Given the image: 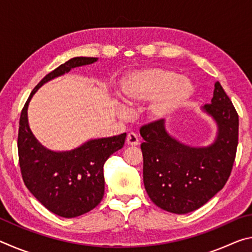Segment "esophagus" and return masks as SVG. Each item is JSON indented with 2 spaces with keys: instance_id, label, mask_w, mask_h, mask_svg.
I'll list each match as a JSON object with an SVG mask.
<instances>
[{
  "instance_id": "1",
  "label": "esophagus",
  "mask_w": 252,
  "mask_h": 252,
  "mask_svg": "<svg viewBox=\"0 0 252 252\" xmlns=\"http://www.w3.org/2000/svg\"><path fill=\"white\" fill-rule=\"evenodd\" d=\"M126 143L129 144V146H138L139 144L138 135H136L134 132H130V133H127Z\"/></svg>"
}]
</instances>
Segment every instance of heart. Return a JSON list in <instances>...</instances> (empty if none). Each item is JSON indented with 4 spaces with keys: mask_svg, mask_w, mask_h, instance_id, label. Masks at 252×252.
Returning <instances> with one entry per match:
<instances>
[{
    "mask_svg": "<svg viewBox=\"0 0 252 252\" xmlns=\"http://www.w3.org/2000/svg\"><path fill=\"white\" fill-rule=\"evenodd\" d=\"M193 91L192 81L187 76L162 67H148L132 72L122 80L120 95L129 106L152 100L149 114L155 120H162L185 105Z\"/></svg>",
    "mask_w": 252,
    "mask_h": 252,
    "instance_id": "b5f03b06",
    "label": "heart"
}]
</instances>
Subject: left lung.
<instances>
[{
  "label": "left lung",
  "mask_w": 252,
  "mask_h": 252,
  "mask_svg": "<svg viewBox=\"0 0 252 252\" xmlns=\"http://www.w3.org/2000/svg\"><path fill=\"white\" fill-rule=\"evenodd\" d=\"M202 111L217 125L215 141L191 147L165 129L163 119L140 129L144 140L143 183L152 202L165 211L185 215L207 203L224 187L238 146L239 117L219 82Z\"/></svg>",
  "instance_id": "1"
}]
</instances>
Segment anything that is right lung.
<instances>
[{
    "label": "right lung",
    "mask_w": 252,
    "mask_h": 252,
    "mask_svg": "<svg viewBox=\"0 0 252 252\" xmlns=\"http://www.w3.org/2000/svg\"><path fill=\"white\" fill-rule=\"evenodd\" d=\"M97 58L78 57L42 79L21 112L18 150L23 181L43 206L63 218H75L94 209L104 194L103 165L123 147L126 133L91 139L70 151H53L37 141L28 120L29 103L42 85L74 67L92 64Z\"/></svg>",
    "instance_id": "add662e5"
}]
</instances>
